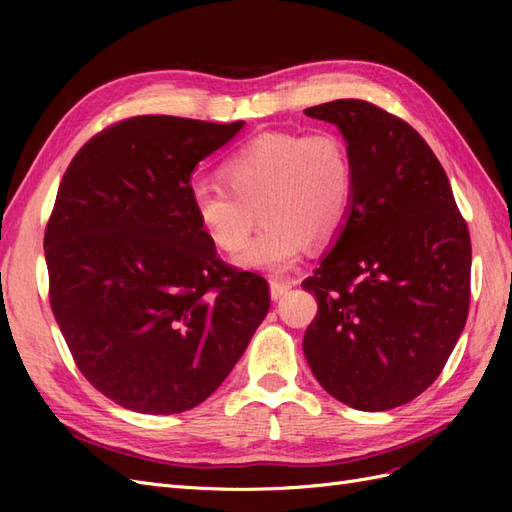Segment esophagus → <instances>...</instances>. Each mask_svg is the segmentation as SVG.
<instances>
[{"label": "esophagus", "instance_id": "34e87169", "mask_svg": "<svg viewBox=\"0 0 512 512\" xmlns=\"http://www.w3.org/2000/svg\"><path fill=\"white\" fill-rule=\"evenodd\" d=\"M269 288H271V299L277 301L280 297H284V294L292 288V282L290 280H271Z\"/></svg>", "mask_w": 512, "mask_h": 512}]
</instances>
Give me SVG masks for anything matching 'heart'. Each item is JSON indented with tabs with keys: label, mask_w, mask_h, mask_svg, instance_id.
Returning <instances> with one entry per match:
<instances>
[{
	"label": "heart",
	"mask_w": 512,
	"mask_h": 512,
	"mask_svg": "<svg viewBox=\"0 0 512 512\" xmlns=\"http://www.w3.org/2000/svg\"><path fill=\"white\" fill-rule=\"evenodd\" d=\"M226 185H198L192 213L215 250L235 256L250 243L256 213L265 230L241 258L243 269L282 275L307 250L342 232L354 198V166L331 130L262 132L224 162Z\"/></svg>",
	"instance_id": "heart-1"
}]
</instances>
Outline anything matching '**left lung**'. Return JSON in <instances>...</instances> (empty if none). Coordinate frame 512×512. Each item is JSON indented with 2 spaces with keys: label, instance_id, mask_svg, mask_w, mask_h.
<instances>
[{
  "label": "left lung",
  "instance_id": "1",
  "mask_svg": "<svg viewBox=\"0 0 512 512\" xmlns=\"http://www.w3.org/2000/svg\"><path fill=\"white\" fill-rule=\"evenodd\" d=\"M346 138L348 220L301 284L318 299L303 337L312 374L342 404L404 406L440 376L466 327L472 245L451 183L404 119L365 100L305 111Z\"/></svg>",
  "mask_w": 512,
  "mask_h": 512
}]
</instances>
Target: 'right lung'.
<instances>
[{"label": "right lung", "instance_id": "right-lung-1", "mask_svg": "<svg viewBox=\"0 0 512 512\" xmlns=\"http://www.w3.org/2000/svg\"><path fill=\"white\" fill-rule=\"evenodd\" d=\"M245 121L141 115L70 162L44 232L49 297L81 374L115 404L205 401L269 312L265 277L228 267L192 213V173Z\"/></svg>", "mask_w": 512, "mask_h": 512}]
</instances>
